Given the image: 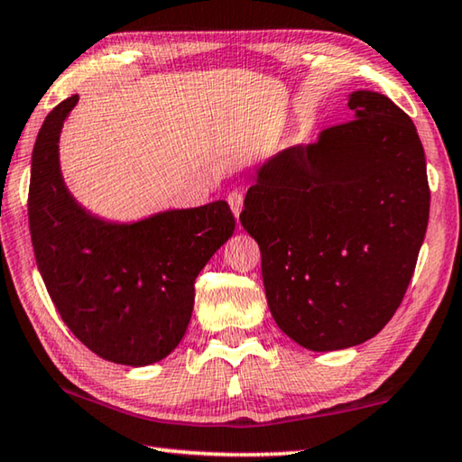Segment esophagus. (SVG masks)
Returning <instances> with one entry per match:
<instances>
[{"mask_svg": "<svg viewBox=\"0 0 462 462\" xmlns=\"http://www.w3.org/2000/svg\"><path fill=\"white\" fill-rule=\"evenodd\" d=\"M226 202H229L233 215L239 217L241 208H244V192H241V190H231L229 194H226Z\"/></svg>", "mask_w": 462, "mask_h": 462, "instance_id": "esophagus-1", "label": "esophagus"}]
</instances>
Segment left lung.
I'll list each match as a JSON object with an SVG mask.
<instances>
[{
	"label": "left lung",
	"instance_id": "1",
	"mask_svg": "<svg viewBox=\"0 0 462 462\" xmlns=\"http://www.w3.org/2000/svg\"><path fill=\"white\" fill-rule=\"evenodd\" d=\"M260 168L239 221L262 252L270 312L310 351L375 337L400 309L430 213L424 148L390 97Z\"/></svg>",
	"mask_w": 462,
	"mask_h": 462
}]
</instances>
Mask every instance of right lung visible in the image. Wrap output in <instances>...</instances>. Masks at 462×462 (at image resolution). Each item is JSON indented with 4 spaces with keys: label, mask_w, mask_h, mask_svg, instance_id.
Instances as JSON below:
<instances>
[{
    "label": "right lung",
    "mask_w": 462,
    "mask_h": 462,
    "mask_svg": "<svg viewBox=\"0 0 462 462\" xmlns=\"http://www.w3.org/2000/svg\"><path fill=\"white\" fill-rule=\"evenodd\" d=\"M77 101L72 95L48 113L32 152V247L72 335L105 361L150 365L182 341L194 280L233 236L236 217L225 200L134 225L87 215L64 189L59 168L60 127Z\"/></svg>",
    "instance_id": "right-lung-1"
}]
</instances>
